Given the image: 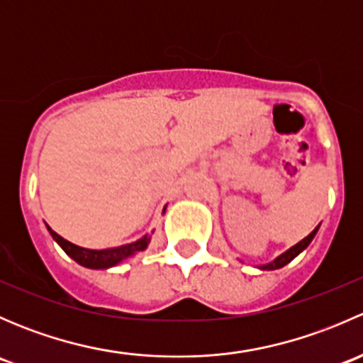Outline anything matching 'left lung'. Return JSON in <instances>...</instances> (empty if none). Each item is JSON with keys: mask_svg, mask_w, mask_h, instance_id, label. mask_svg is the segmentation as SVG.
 Returning <instances> with one entry per match:
<instances>
[{"mask_svg": "<svg viewBox=\"0 0 363 363\" xmlns=\"http://www.w3.org/2000/svg\"><path fill=\"white\" fill-rule=\"evenodd\" d=\"M316 232H318V228L313 230V232H311L309 235L306 237V239L300 240L298 244H295V246L291 247V250H288L286 252H283V255H281L279 258L274 259L272 263H267V265H263L262 269H263V270H276V269H281V267H284V265H286V263H290L291 259H294L295 256L298 255V252H302L303 250H306L307 246H309L311 240H313L314 235H316Z\"/></svg>", "mask_w": 363, "mask_h": 363, "instance_id": "1", "label": "left lung"}]
</instances>
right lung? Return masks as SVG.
Here are the masks:
<instances>
[{"mask_svg": "<svg viewBox=\"0 0 363 363\" xmlns=\"http://www.w3.org/2000/svg\"><path fill=\"white\" fill-rule=\"evenodd\" d=\"M50 235L52 239L63 247V251L67 252L68 256H72L77 263L84 267H89V269H108V267L117 265L121 259L128 258L130 255L138 251H144L149 244V237H144V239L137 240L133 244H126V246H119V247H108V250H101V251H94V250H86V247H79L75 244L68 242L67 239H63L61 235H57L54 230H50Z\"/></svg>", "mask_w": 363, "mask_h": 363, "instance_id": "add662e5", "label": "right lung"}]
</instances>
